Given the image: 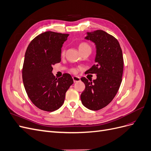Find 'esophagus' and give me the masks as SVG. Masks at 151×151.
<instances>
[{
	"instance_id": "esophagus-1",
	"label": "esophagus",
	"mask_w": 151,
	"mask_h": 151,
	"mask_svg": "<svg viewBox=\"0 0 151 151\" xmlns=\"http://www.w3.org/2000/svg\"><path fill=\"white\" fill-rule=\"evenodd\" d=\"M72 79L74 80V83H77V82H79L80 81V77H77V76H73L72 77Z\"/></svg>"
}]
</instances>
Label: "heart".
<instances>
[{"label": "heart", "instance_id": "1", "mask_svg": "<svg viewBox=\"0 0 151 151\" xmlns=\"http://www.w3.org/2000/svg\"><path fill=\"white\" fill-rule=\"evenodd\" d=\"M79 50L81 53L85 52H91V47L88 43L81 42L79 45ZM64 54H65V50H63L62 52V55H64ZM70 71L72 72H75L76 69L75 68H72Z\"/></svg>", "mask_w": 151, "mask_h": 151}]
</instances>
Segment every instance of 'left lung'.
I'll return each mask as SVG.
<instances>
[{
    "label": "left lung",
    "mask_w": 151,
    "mask_h": 151,
    "mask_svg": "<svg viewBox=\"0 0 151 151\" xmlns=\"http://www.w3.org/2000/svg\"><path fill=\"white\" fill-rule=\"evenodd\" d=\"M85 38L96 47V64L86 72L96 74L97 78L92 82L82 77L86 88L81 99L85 107L97 111L106 106L120 88L123 71L122 50L118 40L103 30L88 33Z\"/></svg>",
    "instance_id": "1"
}]
</instances>
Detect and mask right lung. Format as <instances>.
<instances>
[{
  "label": "right lung",
  "instance_id": "right-lung-1",
  "mask_svg": "<svg viewBox=\"0 0 151 151\" xmlns=\"http://www.w3.org/2000/svg\"><path fill=\"white\" fill-rule=\"evenodd\" d=\"M68 34L47 31L38 35L29 44L22 70L26 93L35 106L46 111L62 106L65 93L74 83L69 74L55 78L52 66L61 61V48Z\"/></svg>",
  "mask_w": 151,
  "mask_h": 151
}]
</instances>
